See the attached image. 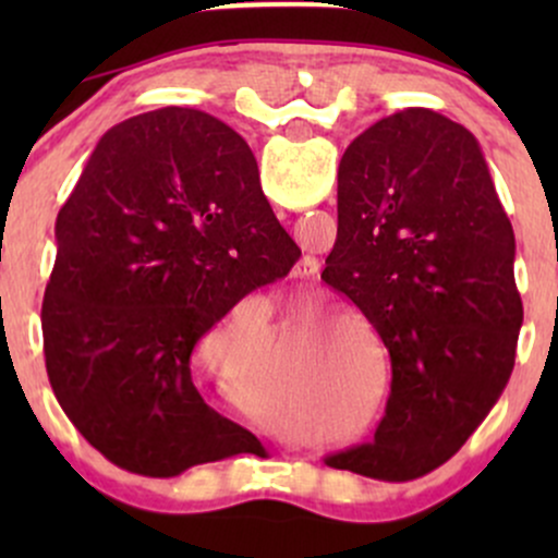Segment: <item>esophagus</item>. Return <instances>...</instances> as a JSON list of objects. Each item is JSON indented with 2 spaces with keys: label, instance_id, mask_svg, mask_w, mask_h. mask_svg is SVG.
Listing matches in <instances>:
<instances>
[{
  "label": "esophagus",
  "instance_id": "esophagus-1",
  "mask_svg": "<svg viewBox=\"0 0 558 558\" xmlns=\"http://www.w3.org/2000/svg\"><path fill=\"white\" fill-rule=\"evenodd\" d=\"M319 272V262L315 257H301L296 265H293V278H315V275Z\"/></svg>",
  "mask_w": 558,
  "mask_h": 558
}]
</instances>
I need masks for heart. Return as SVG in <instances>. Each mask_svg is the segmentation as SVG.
<instances>
[{
	"label": "heart",
	"instance_id": "heart-1",
	"mask_svg": "<svg viewBox=\"0 0 558 558\" xmlns=\"http://www.w3.org/2000/svg\"><path fill=\"white\" fill-rule=\"evenodd\" d=\"M345 369L336 367L330 356H312L310 367L304 369V383H301V396L315 412H341L345 407Z\"/></svg>",
	"mask_w": 558,
	"mask_h": 558
}]
</instances>
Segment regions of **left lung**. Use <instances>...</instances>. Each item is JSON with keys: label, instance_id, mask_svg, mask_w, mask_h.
Wrapping results in <instances>:
<instances>
[{"label": "left lung", "instance_id": "obj_1", "mask_svg": "<svg viewBox=\"0 0 558 558\" xmlns=\"http://www.w3.org/2000/svg\"><path fill=\"white\" fill-rule=\"evenodd\" d=\"M514 248L464 125L407 107L351 141L323 280L354 301L386 343L390 393L375 438L325 464L409 480L464 446L514 369L522 328Z\"/></svg>", "mask_w": 558, "mask_h": 558}]
</instances>
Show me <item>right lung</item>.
Listing matches in <instances>:
<instances>
[{
    "instance_id": "add662e5",
    "label": "right lung",
    "mask_w": 558,
    "mask_h": 558,
    "mask_svg": "<svg viewBox=\"0 0 558 558\" xmlns=\"http://www.w3.org/2000/svg\"><path fill=\"white\" fill-rule=\"evenodd\" d=\"M301 257L233 128L162 107L110 128L57 215L44 356L65 414L123 470L175 477L257 446L207 407L191 354Z\"/></svg>"
}]
</instances>
